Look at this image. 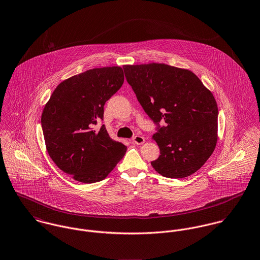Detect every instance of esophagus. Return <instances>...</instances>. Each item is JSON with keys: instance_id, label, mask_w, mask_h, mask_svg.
<instances>
[{"instance_id": "obj_1", "label": "esophagus", "mask_w": 260, "mask_h": 260, "mask_svg": "<svg viewBox=\"0 0 260 260\" xmlns=\"http://www.w3.org/2000/svg\"><path fill=\"white\" fill-rule=\"evenodd\" d=\"M133 142L136 144H143L145 143V139L142 136H136L133 138Z\"/></svg>"}]
</instances>
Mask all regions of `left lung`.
I'll return each mask as SVG.
<instances>
[{
  "label": "left lung",
  "instance_id": "obj_1",
  "mask_svg": "<svg viewBox=\"0 0 260 260\" xmlns=\"http://www.w3.org/2000/svg\"><path fill=\"white\" fill-rule=\"evenodd\" d=\"M123 71L147 116L166 122L152 136L160 149L152 168L170 178L198 172L217 143L218 109L212 92L187 69L150 62L124 64Z\"/></svg>",
  "mask_w": 260,
  "mask_h": 260
}]
</instances>
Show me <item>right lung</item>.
I'll list each match as a JSON object with an SVG mask.
<instances>
[{
    "mask_svg": "<svg viewBox=\"0 0 260 260\" xmlns=\"http://www.w3.org/2000/svg\"><path fill=\"white\" fill-rule=\"evenodd\" d=\"M120 67L86 71L62 81L42 113L46 148L59 170L75 180L93 183L105 179L123 157L126 146L113 141L104 119L106 102L122 86Z\"/></svg>",
    "mask_w": 260,
    "mask_h": 260,
    "instance_id": "right-lung-1",
    "label": "right lung"
}]
</instances>
